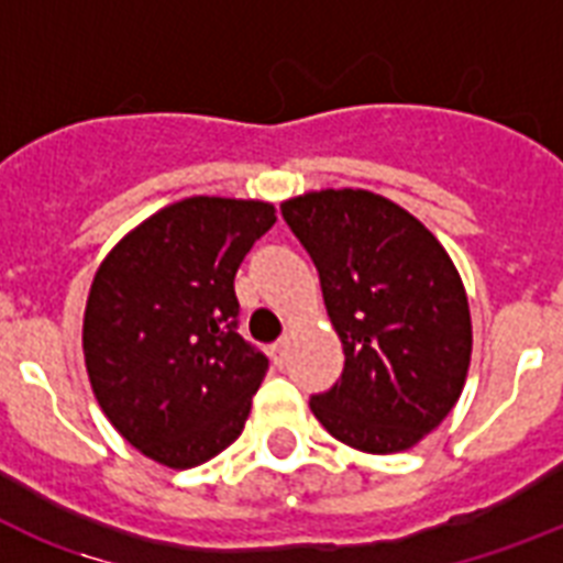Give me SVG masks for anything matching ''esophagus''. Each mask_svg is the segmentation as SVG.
Returning <instances> with one entry per match:
<instances>
[{"label":"esophagus","instance_id":"34e87169","mask_svg":"<svg viewBox=\"0 0 563 563\" xmlns=\"http://www.w3.org/2000/svg\"><path fill=\"white\" fill-rule=\"evenodd\" d=\"M272 360L274 365H286V360H289V339H280V342L274 344Z\"/></svg>","mask_w":563,"mask_h":563}]
</instances>
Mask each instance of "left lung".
<instances>
[{"label": "left lung", "instance_id": "obj_1", "mask_svg": "<svg viewBox=\"0 0 563 563\" xmlns=\"http://www.w3.org/2000/svg\"><path fill=\"white\" fill-rule=\"evenodd\" d=\"M280 207L344 347L339 383L309 409L353 450H411L453 411L471 368L462 274L423 221L368 189H318Z\"/></svg>", "mask_w": 563, "mask_h": 563}]
</instances>
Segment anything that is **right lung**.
<instances>
[{
  "instance_id": "right-lung-1",
  "label": "right lung",
  "mask_w": 563,
  "mask_h": 563,
  "mask_svg": "<svg viewBox=\"0 0 563 563\" xmlns=\"http://www.w3.org/2000/svg\"><path fill=\"white\" fill-rule=\"evenodd\" d=\"M274 221L268 201L192 195L128 230L92 277V394L128 444L172 471L210 462L245 429L268 360L236 333L233 277Z\"/></svg>"
}]
</instances>
